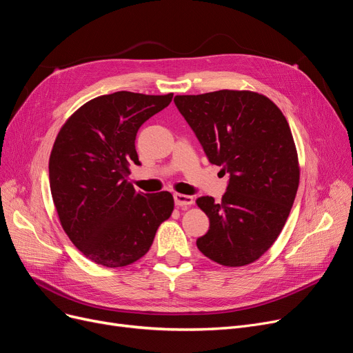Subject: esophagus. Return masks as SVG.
Instances as JSON below:
<instances>
[{
	"label": "esophagus",
	"instance_id": "esophagus-1",
	"mask_svg": "<svg viewBox=\"0 0 353 353\" xmlns=\"http://www.w3.org/2000/svg\"><path fill=\"white\" fill-rule=\"evenodd\" d=\"M174 197V203L176 206L179 208H188L193 203V197L189 196V194H183V193H174L173 194Z\"/></svg>",
	"mask_w": 353,
	"mask_h": 353
}]
</instances>
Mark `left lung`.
I'll return each mask as SVG.
<instances>
[{
  "label": "left lung",
  "mask_w": 353,
  "mask_h": 353,
  "mask_svg": "<svg viewBox=\"0 0 353 353\" xmlns=\"http://www.w3.org/2000/svg\"><path fill=\"white\" fill-rule=\"evenodd\" d=\"M174 103L209 161L229 174L221 203L212 196L196 199L210 222L197 248L225 267L252 264L281 234L299 189L288 122L270 98L252 90L177 95Z\"/></svg>",
  "instance_id": "1"
}]
</instances>
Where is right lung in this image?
I'll use <instances>...</instances> for the list:
<instances>
[{"mask_svg":"<svg viewBox=\"0 0 353 353\" xmlns=\"http://www.w3.org/2000/svg\"><path fill=\"white\" fill-rule=\"evenodd\" d=\"M173 94L119 90L83 103L60 128L49 160L53 203L63 231L92 263L119 268L143 258L172 216L173 194L137 192L128 181L137 131Z\"/></svg>","mask_w":353,"mask_h":353,"instance_id":"1","label":"right lung"}]
</instances>
